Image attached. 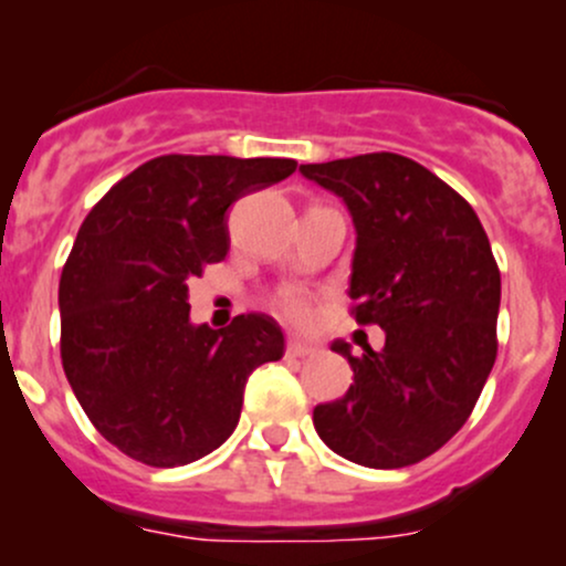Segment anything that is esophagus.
<instances>
[{
  "mask_svg": "<svg viewBox=\"0 0 566 566\" xmlns=\"http://www.w3.org/2000/svg\"><path fill=\"white\" fill-rule=\"evenodd\" d=\"M316 354V346H311V343L301 340V337H290L287 340V356H314Z\"/></svg>",
  "mask_w": 566,
  "mask_h": 566,
  "instance_id": "esophagus-1",
  "label": "esophagus"
}]
</instances>
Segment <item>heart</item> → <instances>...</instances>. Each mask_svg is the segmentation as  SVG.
Instances as JSON below:
<instances>
[{
    "instance_id": "heart-1",
    "label": "heart",
    "mask_w": 566,
    "mask_h": 566,
    "mask_svg": "<svg viewBox=\"0 0 566 566\" xmlns=\"http://www.w3.org/2000/svg\"><path fill=\"white\" fill-rule=\"evenodd\" d=\"M274 303H276L279 314H284L292 322H305V319H311V314H314V301H311V295L297 287H287V290L276 292Z\"/></svg>"
}]
</instances>
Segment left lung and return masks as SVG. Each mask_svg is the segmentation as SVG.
<instances>
[{"instance_id": "8db88e82", "label": "left lung", "mask_w": 566, "mask_h": 566, "mask_svg": "<svg viewBox=\"0 0 566 566\" xmlns=\"http://www.w3.org/2000/svg\"><path fill=\"white\" fill-rule=\"evenodd\" d=\"M346 201L356 229L348 295L386 346L354 356V382L314 409L329 450L367 469H405L469 420L497 356L500 271L473 207L399 154L301 165Z\"/></svg>"}]
</instances>
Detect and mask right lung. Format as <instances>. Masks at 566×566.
<instances>
[{"label":"right lung","mask_w":566,"mask_h":566,"mask_svg":"<svg viewBox=\"0 0 566 566\" xmlns=\"http://www.w3.org/2000/svg\"><path fill=\"white\" fill-rule=\"evenodd\" d=\"M295 159L157 157L84 218L61 274V359L101 437L172 469L205 458L239 423L252 369L282 359V327L242 314L191 322L188 279L229 252V207L295 172Z\"/></svg>","instance_id":"right-lung-1"}]
</instances>
